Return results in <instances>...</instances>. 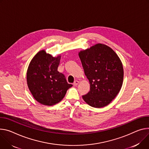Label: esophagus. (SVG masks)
<instances>
[{"mask_svg":"<svg viewBox=\"0 0 149 149\" xmlns=\"http://www.w3.org/2000/svg\"><path fill=\"white\" fill-rule=\"evenodd\" d=\"M79 84V81H77V80H76V81H75L74 82V86H77L78 84Z\"/></svg>","mask_w":149,"mask_h":149,"instance_id":"esophagus-1","label":"esophagus"}]
</instances>
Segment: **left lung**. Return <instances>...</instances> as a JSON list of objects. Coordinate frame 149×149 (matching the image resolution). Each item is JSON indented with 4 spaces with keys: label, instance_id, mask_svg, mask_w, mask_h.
<instances>
[{
    "label": "left lung",
    "instance_id": "8db88e82",
    "mask_svg": "<svg viewBox=\"0 0 149 149\" xmlns=\"http://www.w3.org/2000/svg\"><path fill=\"white\" fill-rule=\"evenodd\" d=\"M78 55L90 84V91L83 96V100L93 107L109 104L123 83V66L117 54L110 47L98 43L80 51Z\"/></svg>",
    "mask_w": 149,
    "mask_h": 149
}]
</instances>
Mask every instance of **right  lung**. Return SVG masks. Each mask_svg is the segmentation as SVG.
<instances>
[{"mask_svg":"<svg viewBox=\"0 0 149 149\" xmlns=\"http://www.w3.org/2000/svg\"><path fill=\"white\" fill-rule=\"evenodd\" d=\"M61 56L53 57L45 50L38 52L31 61L26 81L34 98L40 103L52 106L61 102L72 86L58 71Z\"/></svg>","mask_w":149,"mask_h":149,"instance_id":"add662e5","label":"right lung"}]
</instances>
